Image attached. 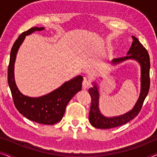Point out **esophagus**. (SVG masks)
<instances>
[{
	"label": "esophagus",
	"mask_w": 157,
	"mask_h": 157,
	"mask_svg": "<svg viewBox=\"0 0 157 157\" xmlns=\"http://www.w3.org/2000/svg\"><path fill=\"white\" fill-rule=\"evenodd\" d=\"M82 86H83V89H86L87 88H89L91 86V81H90L89 79H88L87 78L84 77L83 78V82H82Z\"/></svg>",
	"instance_id": "34e87169"
}]
</instances>
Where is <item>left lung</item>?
<instances>
[{"label":"left lung","instance_id":"8db88e82","mask_svg":"<svg viewBox=\"0 0 157 157\" xmlns=\"http://www.w3.org/2000/svg\"><path fill=\"white\" fill-rule=\"evenodd\" d=\"M133 42L125 57L118 58L111 61L113 64H117L128 59L136 60L141 66V92L139 99L132 110L123 115L114 117H106L100 112L99 92L98 87L94 84L93 88L89 89V93L91 97V104L89 111V121L94 127L98 128H111L126 124L134 119L140 112L145 98L147 97L150 87V59L147 49L139 42L138 38L132 36Z\"/></svg>","mask_w":157,"mask_h":157}]
</instances>
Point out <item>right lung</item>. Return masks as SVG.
<instances>
[{
  "instance_id": "right-lung-1",
  "label": "right lung",
  "mask_w": 157,
  "mask_h": 157,
  "mask_svg": "<svg viewBox=\"0 0 157 157\" xmlns=\"http://www.w3.org/2000/svg\"><path fill=\"white\" fill-rule=\"evenodd\" d=\"M43 30H44V27L31 28L21 33L15 41L10 51L8 68V83L15 106L21 114L38 124L53 125L62 119L68 103L77 92L81 90L83 77H75L64 83L59 89L38 98L29 97L21 93L14 79V63L17 52L25 36Z\"/></svg>"
}]
</instances>
